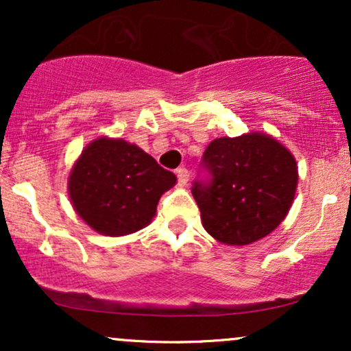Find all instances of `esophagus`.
Instances as JSON below:
<instances>
[{
  "mask_svg": "<svg viewBox=\"0 0 351 351\" xmlns=\"http://www.w3.org/2000/svg\"><path fill=\"white\" fill-rule=\"evenodd\" d=\"M176 176H178V184H180V186H184V184L188 183L189 173H188L186 168H178V170H176Z\"/></svg>",
  "mask_w": 351,
  "mask_h": 351,
  "instance_id": "1",
  "label": "esophagus"
}]
</instances>
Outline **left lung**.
Masks as SVG:
<instances>
[{
  "instance_id": "8db88e82",
  "label": "left lung",
  "mask_w": 351,
  "mask_h": 351,
  "mask_svg": "<svg viewBox=\"0 0 351 351\" xmlns=\"http://www.w3.org/2000/svg\"><path fill=\"white\" fill-rule=\"evenodd\" d=\"M203 163L211 183L196 181L191 193L208 234L228 245L263 239L287 216L299 170L293 155L272 135L249 132L208 145Z\"/></svg>"
}]
</instances>
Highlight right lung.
Here are the masks:
<instances>
[{"mask_svg":"<svg viewBox=\"0 0 351 351\" xmlns=\"http://www.w3.org/2000/svg\"><path fill=\"white\" fill-rule=\"evenodd\" d=\"M176 176L123 138L92 140L67 178L72 208L104 236H127L152 223L165 191Z\"/></svg>","mask_w":351,"mask_h":351,"instance_id":"add662e5","label":"right lung"}]
</instances>
